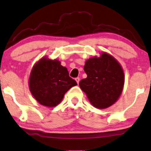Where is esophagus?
Returning a JSON list of instances; mask_svg holds the SVG:
<instances>
[{
  "instance_id": "1",
  "label": "esophagus",
  "mask_w": 151,
  "mask_h": 151,
  "mask_svg": "<svg viewBox=\"0 0 151 151\" xmlns=\"http://www.w3.org/2000/svg\"><path fill=\"white\" fill-rule=\"evenodd\" d=\"M75 80H76V83H77L78 84V83H79V82H80V78H78H78H76Z\"/></svg>"
}]
</instances>
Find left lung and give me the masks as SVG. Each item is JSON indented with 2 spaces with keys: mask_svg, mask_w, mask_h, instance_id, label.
Segmentation results:
<instances>
[{
  "mask_svg": "<svg viewBox=\"0 0 151 151\" xmlns=\"http://www.w3.org/2000/svg\"><path fill=\"white\" fill-rule=\"evenodd\" d=\"M87 77L80 80V87L93 107L105 109L114 104L123 91L124 71L114 57L103 52L85 62Z\"/></svg>",
  "mask_w": 151,
  "mask_h": 151,
  "instance_id": "1",
  "label": "left lung"
}]
</instances>
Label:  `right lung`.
<instances>
[{
  "label": "right lung",
  "mask_w": 151,
  "mask_h": 151,
  "mask_svg": "<svg viewBox=\"0 0 151 151\" xmlns=\"http://www.w3.org/2000/svg\"><path fill=\"white\" fill-rule=\"evenodd\" d=\"M28 85L31 93L40 105L53 107L77 83L69 77L67 68L61 65L60 61L44 56L33 66Z\"/></svg>",
  "instance_id": "obj_1"
}]
</instances>
